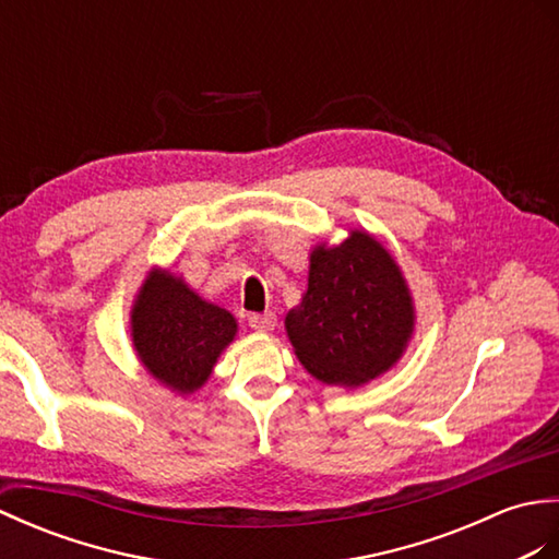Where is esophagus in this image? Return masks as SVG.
<instances>
[{
  "instance_id": "34e87169",
  "label": "esophagus",
  "mask_w": 559,
  "mask_h": 559,
  "mask_svg": "<svg viewBox=\"0 0 559 559\" xmlns=\"http://www.w3.org/2000/svg\"><path fill=\"white\" fill-rule=\"evenodd\" d=\"M248 325H251L258 332H270V330H275V325H277V316L272 311L251 313V316H248Z\"/></svg>"
}]
</instances>
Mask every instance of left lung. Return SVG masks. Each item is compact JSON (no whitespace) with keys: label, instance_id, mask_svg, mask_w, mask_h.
<instances>
[{"label":"left lung","instance_id":"obj_1","mask_svg":"<svg viewBox=\"0 0 559 559\" xmlns=\"http://www.w3.org/2000/svg\"><path fill=\"white\" fill-rule=\"evenodd\" d=\"M414 308L390 253L364 231L311 255L308 292L287 316V334L311 376L364 384L402 356Z\"/></svg>","mask_w":559,"mask_h":559}]
</instances>
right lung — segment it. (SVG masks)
I'll return each instance as SVG.
<instances>
[{"label":"right lung","instance_id":"right-lung-1","mask_svg":"<svg viewBox=\"0 0 559 559\" xmlns=\"http://www.w3.org/2000/svg\"><path fill=\"white\" fill-rule=\"evenodd\" d=\"M131 325L143 366L179 392L201 388L219 352L237 334L231 313L203 301L169 272L145 280Z\"/></svg>","mask_w":559,"mask_h":559}]
</instances>
